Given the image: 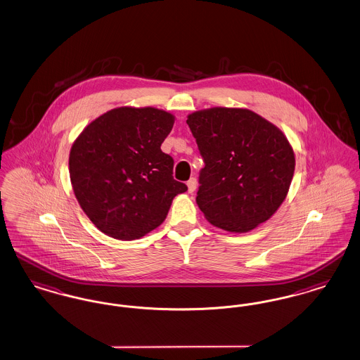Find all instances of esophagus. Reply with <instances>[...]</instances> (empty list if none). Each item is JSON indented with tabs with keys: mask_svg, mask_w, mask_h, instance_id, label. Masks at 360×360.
<instances>
[{
	"mask_svg": "<svg viewBox=\"0 0 360 360\" xmlns=\"http://www.w3.org/2000/svg\"><path fill=\"white\" fill-rule=\"evenodd\" d=\"M188 193H193L195 188H197V179L195 178H190L188 181Z\"/></svg>",
	"mask_w": 360,
	"mask_h": 360,
	"instance_id": "esophagus-1",
	"label": "esophagus"
}]
</instances>
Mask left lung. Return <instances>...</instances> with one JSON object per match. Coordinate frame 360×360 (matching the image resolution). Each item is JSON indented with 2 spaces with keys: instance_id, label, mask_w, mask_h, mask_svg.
I'll return each instance as SVG.
<instances>
[{
  "instance_id": "obj_1",
  "label": "left lung",
  "mask_w": 360,
  "mask_h": 360,
  "mask_svg": "<svg viewBox=\"0 0 360 360\" xmlns=\"http://www.w3.org/2000/svg\"><path fill=\"white\" fill-rule=\"evenodd\" d=\"M186 122L205 162L197 204L206 220L235 233L267 221L285 201L294 174L288 137L245 108L202 109Z\"/></svg>"
}]
</instances>
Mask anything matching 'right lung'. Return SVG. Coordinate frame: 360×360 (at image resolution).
<instances>
[{
    "mask_svg": "<svg viewBox=\"0 0 360 360\" xmlns=\"http://www.w3.org/2000/svg\"><path fill=\"white\" fill-rule=\"evenodd\" d=\"M175 117L153 106H120L87 124L71 146L75 198L103 233L140 239L165 221L175 195L188 186L172 178L160 146Z\"/></svg>",
    "mask_w": 360,
    "mask_h": 360,
    "instance_id": "1",
    "label": "right lung"
}]
</instances>
